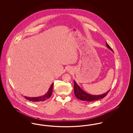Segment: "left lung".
I'll return each instance as SVG.
<instances>
[{"label": "left lung", "instance_id": "1", "mask_svg": "<svg viewBox=\"0 0 133 133\" xmlns=\"http://www.w3.org/2000/svg\"><path fill=\"white\" fill-rule=\"evenodd\" d=\"M106 46L109 49H110L113 52L112 49L111 48V47L108 45L107 42H106ZM74 93L76 97L82 101H84L92 102L98 100L99 99H101L103 98H104L108 93L110 91V89L107 91L106 93L103 94L102 95H93L91 94H89L88 93L85 92L81 88L79 85L76 83V82L74 80Z\"/></svg>", "mask_w": 133, "mask_h": 133}]
</instances>
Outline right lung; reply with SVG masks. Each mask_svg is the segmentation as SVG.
Returning a JSON list of instances; mask_svg holds the SVG:
<instances>
[{
    "label": "right lung",
    "mask_w": 133,
    "mask_h": 133,
    "mask_svg": "<svg viewBox=\"0 0 133 133\" xmlns=\"http://www.w3.org/2000/svg\"><path fill=\"white\" fill-rule=\"evenodd\" d=\"M54 84L52 83L51 85L50 88L48 90V91L47 93L45 94L44 95L38 97H24V98L26 99L27 100H28L29 101L32 102H40L44 101L46 100L47 99H49L51 97L52 94L53 92V87Z\"/></svg>",
    "instance_id": "right-lung-1"
}]
</instances>
